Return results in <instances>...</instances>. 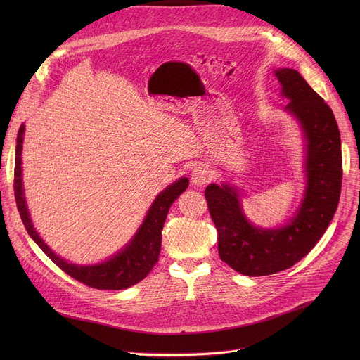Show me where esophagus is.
I'll return each mask as SVG.
<instances>
[{
  "label": "esophagus",
  "instance_id": "1",
  "mask_svg": "<svg viewBox=\"0 0 360 360\" xmlns=\"http://www.w3.org/2000/svg\"><path fill=\"white\" fill-rule=\"evenodd\" d=\"M212 179V174H210V169L207 167L205 165H197L193 172H191V182L195 186H202L207 182Z\"/></svg>",
  "mask_w": 360,
  "mask_h": 360
}]
</instances>
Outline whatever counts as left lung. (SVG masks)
Segmentation results:
<instances>
[{
  "label": "left lung",
  "instance_id": "left-lung-1",
  "mask_svg": "<svg viewBox=\"0 0 360 360\" xmlns=\"http://www.w3.org/2000/svg\"><path fill=\"white\" fill-rule=\"evenodd\" d=\"M285 110L296 120L305 143L307 179L299 209L285 224L264 229L242 210L239 188L210 184L205 200L217 229L220 259L245 276H269L290 269L327 231L342 190V141L331 108L293 68L274 70Z\"/></svg>",
  "mask_w": 360,
  "mask_h": 360
}]
</instances>
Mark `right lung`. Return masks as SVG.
Listing matches in <instances>:
<instances>
[{"label": "right lung", "mask_w": 360, "mask_h": 360, "mask_svg": "<svg viewBox=\"0 0 360 360\" xmlns=\"http://www.w3.org/2000/svg\"><path fill=\"white\" fill-rule=\"evenodd\" d=\"M25 124L18 129L17 146H15V163H14V195L17 209L20 212L22 221L30 238L63 271L72 278L84 283L86 286L101 290H122L134 286L141 281L155 267L159 259L162 245V229L169 213L170 205L186 190L188 178H179L174 184L166 186L165 190L155 198L153 204L140 224V228L129 239L122 250L98 264L79 266L72 264L60 255H56L44 242L41 235L36 232L33 221L29 214V209L25 197L23 188V167H22V150L25 137Z\"/></svg>", "instance_id": "obj_1"}]
</instances>
